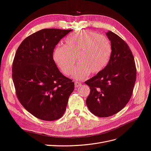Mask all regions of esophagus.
<instances>
[{"label": "esophagus", "instance_id": "esophagus-1", "mask_svg": "<svg viewBox=\"0 0 151 151\" xmlns=\"http://www.w3.org/2000/svg\"><path fill=\"white\" fill-rule=\"evenodd\" d=\"M80 86H81V83L78 82V81H75V87L76 88V87H80Z\"/></svg>", "mask_w": 151, "mask_h": 151}]
</instances>
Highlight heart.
<instances>
[{
	"mask_svg": "<svg viewBox=\"0 0 151 151\" xmlns=\"http://www.w3.org/2000/svg\"><path fill=\"white\" fill-rule=\"evenodd\" d=\"M112 54L109 40L96 32L81 30L69 35L63 46H59L54 51L55 63L66 76L74 72L76 58L78 67L74 78L83 80L90 74L101 72L108 64Z\"/></svg>",
	"mask_w": 151,
	"mask_h": 151,
	"instance_id": "heart-1",
	"label": "heart"
}]
</instances>
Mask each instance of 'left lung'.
<instances>
[{
  "mask_svg": "<svg viewBox=\"0 0 151 151\" xmlns=\"http://www.w3.org/2000/svg\"><path fill=\"white\" fill-rule=\"evenodd\" d=\"M112 54L101 72L85 81L90 92L86 104L92 114L109 117L121 111L130 101L136 81L137 70L130 47L121 37L109 31Z\"/></svg>",
  "mask_w": 151,
  "mask_h": 151,
  "instance_id": "8db88e82",
  "label": "left lung"
}]
</instances>
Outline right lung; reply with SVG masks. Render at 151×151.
Listing matches in <instances>:
<instances>
[{
  "label": "right lung",
  "instance_id": "obj_1",
  "mask_svg": "<svg viewBox=\"0 0 151 151\" xmlns=\"http://www.w3.org/2000/svg\"><path fill=\"white\" fill-rule=\"evenodd\" d=\"M72 29H43L28 36L16 50L12 80L16 96L26 110L44 121L65 113L75 83L59 71L53 59L59 42Z\"/></svg>",
  "mask_w": 151,
  "mask_h": 151
}]
</instances>
